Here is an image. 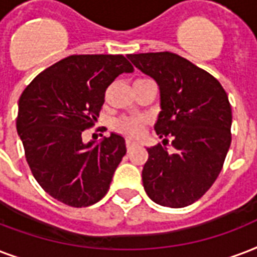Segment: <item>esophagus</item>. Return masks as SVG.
<instances>
[{
  "label": "esophagus",
  "instance_id": "esophagus-1",
  "mask_svg": "<svg viewBox=\"0 0 257 257\" xmlns=\"http://www.w3.org/2000/svg\"><path fill=\"white\" fill-rule=\"evenodd\" d=\"M126 147H127V150L131 151L135 147V143L131 142V141H127V142H126Z\"/></svg>",
  "mask_w": 257,
  "mask_h": 257
}]
</instances>
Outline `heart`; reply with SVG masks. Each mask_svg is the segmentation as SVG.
Here are the masks:
<instances>
[{"label": "heart", "mask_w": 257, "mask_h": 257, "mask_svg": "<svg viewBox=\"0 0 257 257\" xmlns=\"http://www.w3.org/2000/svg\"><path fill=\"white\" fill-rule=\"evenodd\" d=\"M146 119L143 116H123L114 122L115 130L128 138H138L143 133Z\"/></svg>", "instance_id": "1"}]
</instances>
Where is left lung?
<instances>
[{
  "mask_svg": "<svg viewBox=\"0 0 257 257\" xmlns=\"http://www.w3.org/2000/svg\"><path fill=\"white\" fill-rule=\"evenodd\" d=\"M160 85L161 112L154 130L164 145L149 147L142 181L156 204L184 208L217 180L229 150L232 108L220 81L172 52L127 55ZM172 138L174 153L166 143Z\"/></svg>",
  "mask_w": 257,
  "mask_h": 257,
  "instance_id": "left-lung-1",
  "label": "left lung"
}]
</instances>
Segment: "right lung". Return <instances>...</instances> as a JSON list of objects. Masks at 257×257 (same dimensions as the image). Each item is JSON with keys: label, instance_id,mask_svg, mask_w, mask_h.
<instances>
[{"label": "right lung", "instance_id": "add662e5", "mask_svg": "<svg viewBox=\"0 0 257 257\" xmlns=\"http://www.w3.org/2000/svg\"><path fill=\"white\" fill-rule=\"evenodd\" d=\"M133 65L122 55H72L39 73L19 100L17 133L32 174L55 200L73 208L100 201L126 154L122 135L84 143L107 87Z\"/></svg>", "mask_w": 257, "mask_h": 257}]
</instances>
